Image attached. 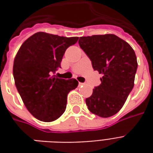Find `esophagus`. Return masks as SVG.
Returning a JSON list of instances; mask_svg holds the SVG:
<instances>
[{
    "instance_id": "34e87169",
    "label": "esophagus",
    "mask_w": 153,
    "mask_h": 153,
    "mask_svg": "<svg viewBox=\"0 0 153 153\" xmlns=\"http://www.w3.org/2000/svg\"><path fill=\"white\" fill-rule=\"evenodd\" d=\"M79 84L80 86H81V85H84V83H79Z\"/></svg>"
}]
</instances>
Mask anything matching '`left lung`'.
<instances>
[{
    "instance_id": "left-lung-1",
    "label": "left lung",
    "mask_w": 153,
    "mask_h": 153,
    "mask_svg": "<svg viewBox=\"0 0 153 153\" xmlns=\"http://www.w3.org/2000/svg\"><path fill=\"white\" fill-rule=\"evenodd\" d=\"M79 44L103 76L91 97L86 98L90 111L106 118L121 109L134 85L138 62L130 45L114 34L80 37Z\"/></svg>"
}]
</instances>
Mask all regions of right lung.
I'll return each instance as SVG.
<instances>
[{"instance_id": "add662e5", "label": "right lung", "mask_w": 153, "mask_h": 153, "mask_svg": "<svg viewBox=\"0 0 153 153\" xmlns=\"http://www.w3.org/2000/svg\"><path fill=\"white\" fill-rule=\"evenodd\" d=\"M78 39L38 32L25 41L15 56L13 75L16 88L28 111L41 121L59 118L66 108L68 93L79 84L75 79L52 75L60 68L67 48Z\"/></svg>"}]
</instances>
